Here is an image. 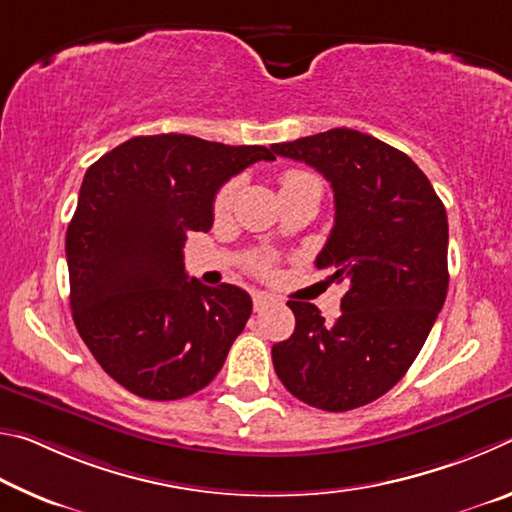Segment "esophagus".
I'll return each instance as SVG.
<instances>
[{
    "label": "esophagus",
    "instance_id": "esophagus-1",
    "mask_svg": "<svg viewBox=\"0 0 512 512\" xmlns=\"http://www.w3.org/2000/svg\"><path fill=\"white\" fill-rule=\"evenodd\" d=\"M273 298L271 296H268V293H253V309L255 311H264L266 307H271L273 305Z\"/></svg>",
    "mask_w": 512,
    "mask_h": 512
}]
</instances>
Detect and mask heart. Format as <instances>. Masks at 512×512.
I'll use <instances>...</instances> for the list:
<instances>
[{
	"label": "heart",
	"instance_id": "obj_1",
	"mask_svg": "<svg viewBox=\"0 0 512 512\" xmlns=\"http://www.w3.org/2000/svg\"><path fill=\"white\" fill-rule=\"evenodd\" d=\"M305 183H320V180L314 176V173L302 171V169L284 171L282 178H280L282 189H289V187H296V185H305ZM235 192H237V185L235 183H228L225 187H221V192L216 194V198H214V214L216 216H223L225 212L230 210L232 198H235ZM248 264L257 273H268V271H271V266H273L271 257H266V255H253V257L248 259Z\"/></svg>",
	"mask_w": 512,
	"mask_h": 512
}]
</instances>
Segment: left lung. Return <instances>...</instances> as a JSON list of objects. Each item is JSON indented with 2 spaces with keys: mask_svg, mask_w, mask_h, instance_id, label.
Listing matches in <instances>:
<instances>
[{
  "mask_svg": "<svg viewBox=\"0 0 512 512\" xmlns=\"http://www.w3.org/2000/svg\"><path fill=\"white\" fill-rule=\"evenodd\" d=\"M271 149L332 185L334 228L316 268L350 282L334 323L311 302H287L296 329L273 345L275 372L309 406L359 409L406 375L445 305V205L409 155L352 128Z\"/></svg>",
  "mask_w": 512,
  "mask_h": 512,
  "instance_id": "left-lung-1",
  "label": "left lung"
}]
</instances>
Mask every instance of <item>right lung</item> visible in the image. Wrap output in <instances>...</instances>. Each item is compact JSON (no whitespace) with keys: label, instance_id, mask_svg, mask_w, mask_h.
<instances>
[{"label":"right lung","instance_id":"add662e5","mask_svg":"<svg viewBox=\"0 0 512 512\" xmlns=\"http://www.w3.org/2000/svg\"><path fill=\"white\" fill-rule=\"evenodd\" d=\"M266 146L192 135L133 137L85 171L65 253L69 305L108 375L144 400L201 391L253 311L235 284L205 287L183 262L187 232H207L223 183Z\"/></svg>","mask_w":512,"mask_h":512}]
</instances>
